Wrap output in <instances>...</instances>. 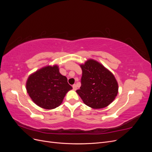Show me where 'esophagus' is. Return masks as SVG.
<instances>
[{
  "label": "esophagus",
  "mask_w": 152,
  "mask_h": 152,
  "mask_svg": "<svg viewBox=\"0 0 152 152\" xmlns=\"http://www.w3.org/2000/svg\"><path fill=\"white\" fill-rule=\"evenodd\" d=\"M72 87H73V90H75H75L77 89V85H76V84H73Z\"/></svg>",
  "instance_id": "34e87169"
}]
</instances>
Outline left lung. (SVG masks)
<instances>
[{"mask_svg": "<svg viewBox=\"0 0 152 152\" xmlns=\"http://www.w3.org/2000/svg\"><path fill=\"white\" fill-rule=\"evenodd\" d=\"M81 86L76 91L85 104L94 109L107 107L115 99L118 91L114 75L102 63L89 59L80 64Z\"/></svg>", "mask_w": 152, "mask_h": 152, "instance_id": "obj_1", "label": "left lung"}]
</instances>
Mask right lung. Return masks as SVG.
<instances>
[{
  "label": "right lung",
  "instance_id": "obj_1",
  "mask_svg": "<svg viewBox=\"0 0 152 152\" xmlns=\"http://www.w3.org/2000/svg\"><path fill=\"white\" fill-rule=\"evenodd\" d=\"M27 93L39 107L52 110L59 107L66 94L72 89L59 66L48 65L32 73L26 82Z\"/></svg>",
  "mask_w": 152,
  "mask_h": 152
}]
</instances>
